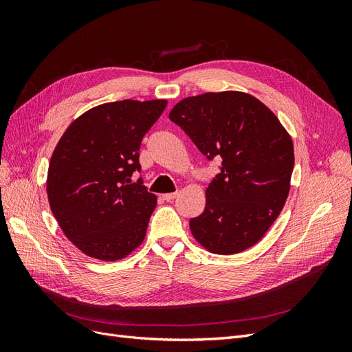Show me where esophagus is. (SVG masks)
Segmentation results:
<instances>
[{"label": "esophagus", "instance_id": "34e87169", "mask_svg": "<svg viewBox=\"0 0 352 352\" xmlns=\"http://www.w3.org/2000/svg\"><path fill=\"white\" fill-rule=\"evenodd\" d=\"M176 197H177V192H168V194L163 195V199L167 201V202H172Z\"/></svg>", "mask_w": 352, "mask_h": 352}]
</instances>
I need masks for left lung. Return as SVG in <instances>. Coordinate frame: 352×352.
<instances>
[{
  "mask_svg": "<svg viewBox=\"0 0 352 352\" xmlns=\"http://www.w3.org/2000/svg\"><path fill=\"white\" fill-rule=\"evenodd\" d=\"M221 168L206 189V208L190 219L195 241L220 255L254 247L280 214L291 189L292 138L276 114L241 91L180 100L168 114Z\"/></svg>",
  "mask_w": 352,
  "mask_h": 352,
  "instance_id": "obj_1",
  "label": "left lung"
}]
</instances>
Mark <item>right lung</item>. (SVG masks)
I'll return each instance as SVG.
<instances>
[{"instance_id":"1","label":"right lung","mask_w":352,"mask_h":352,"mask_svg":"<svg viewBox=\"0 0 352 352\" xmlns=\"http://www.w3.org/2000/svg\"><path fill=\"white\" fill-rule=\"evenodd\" d=\"M167 100L105 102L80 114L52 151L47 195L67 239L88 257L117 261L145 239L157 197L141 180L144 135L164 111Z\"/></svg>"}]
</instances>
